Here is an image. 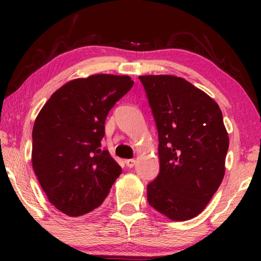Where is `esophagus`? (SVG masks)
Wrapping results in <instances>:
<instances>
[{"mask_svg": "<svg viewBox=\"0 0 261 261\" xmlns=\"http://www.w3.org/2000/svg\"><path fill=\"white\" fill-rule=\"evenodd\" d=\"M135 162H137V160H135V159H127L126 160V165L128 167H133L135 165Z\"/></svg>", "mask_w": 261, "mask_h": 261, "instance_id": "esophagus-1", "label": "esophagus"}]
</instances>
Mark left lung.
<instances>
[{
  "label": "left lung",
  "mask_w": 261,
  "mask_h": 261,
  "mask_svg": "<svg viewBox=\"0 0 261 261\" xmlns=\"http://www.w3.org/2000/svg\"><path fill=\"white\" fill-rule=\"evenodd\" d=\"M159 137L160 172L147 185L152 208L172 221L201 214L222 183L229 137L214 99L181 77L139 76Z\"/></svg>",
  "instance_id": "1"
}]
</instances>
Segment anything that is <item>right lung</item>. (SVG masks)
I'll use <instances>...</instances> for the list:
<instances>
[{
	"mask_svg": "<svg viewBox=\"0 0 261 261\" xmlns=\"http://www.w3.org/2000/svg\"><path fill=\"white\" fill-rule=\"evenodd\" d=\"M129 76L92 74L67 82L49 97L33 126L32 166L51 204L70 217L98 208L120 176L101 149L109 110L133 87Z\"/></svg>",
	"mask_w": 261,
	"mask_h": 261,
	"instance_id": "add662e5",
	"label": "right lung"
}]
</instances>
